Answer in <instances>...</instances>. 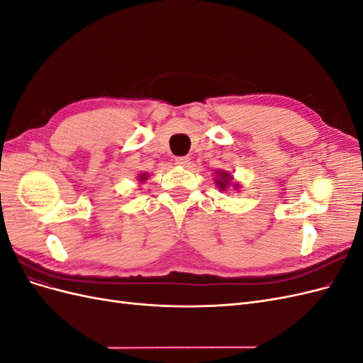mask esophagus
<instances>
[{
  "mask_svg": "<svg viewBox=\"0 0 363 363\" xmlns=\"http://www.w3.org/2000/svg\"><path fill=\"white\" fill-rule=\"evenodd\" d=\"M175 163H177L179 167H189L191 157H188V156H184V157H177V159H175Z\"/></svg>",
  "mask_w": 363,
  "mask_h": 363,
  "instance_id": "1",
  "label": "esophagus"
}]
</instances>
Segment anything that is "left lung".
<instances>
[{
  "instance_id": "1",
  "label": "left lung",
  "mask_w": 363,
  "mask_h": 363,
  "mask_svg": "<svg viewBox=\"0 0 363 363\" xmlns=\"http://www.w3.org/2000/svg\"><path fill=\"white\" fill-rule=\"evenodd\" d=\"M215 175H216V177L213 180H215V184L218 186L219 191H227L230 188L235 189V191L240 189V184L238 182H233V175L230 174L228 171L218 169V171H215Z\"/></svg>"
}]
</instances>
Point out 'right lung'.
Listing matches in <instances>:
<instances>
[{
  "label": "right lung",
  "instance_id": "obj_1",
  "mask_svg": "<svg viewBox=\"0 0 363 363\" xmlns=\"http://www.w3.org/2000/svg\"><path fill=\"white\" fill-rule=\"evenodd\" d=\"M148 180V174L147 172H140L139 175H138V182L139 183H144V182H147Z\"/></svg>",
  "mask_w": 363,
  "mask_h": 363
}]
</instances>
